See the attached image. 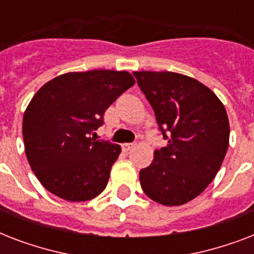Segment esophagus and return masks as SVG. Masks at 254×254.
I'll return each instance as SVG.
<instances>
[{
    "label": "esophagus",
    "instance_id": "esophagus-1",
    "mask_svg": "<svg viewBox=\"0 0 254 254\" xmlns=\"http://www.w3.org/2000/svg\"><path fill=\"white\" fill-rule=\"evenodd\" d=\"M133 147H134V143H123V150L127 151V153L129 150H131Z\"/></svg>",
    "mask_w": 254,
    "mask_h": 254
}]
</instances>
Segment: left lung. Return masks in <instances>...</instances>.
<instances>
[{
    "label": "left lung",
    "mask_w": 254,
    "mask_h": 254,
    "mask_svg": "<svg viewBox=\"0 0 254 254\" xmlns=\"http://www.w3.org/2000/svg\"><path fill=\"white\" fill-rule=\"evenodd\" d=\"M133 75L169 141L139 171L141 187L159 204H185L207 189L224 161L229 143L225 108L208 87L182 73Z\"/></svg>",
    "instance_id": "left-lung-1"
}]
</instances>
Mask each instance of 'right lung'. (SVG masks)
<instances>
[{
    "instance_id": "1",
    "label": "right lung",
    "mask_w": 254,
    "mask_h": 254,
    "mask_svg": "<svg viewBox=\"0 0 254 254\" xmlns=\"http://www.w3.org/2000/svg\"><path fill=\"white\" fill-rule=\"evenodd\" d=\"M134 83L127 71L93 69L61 75L34 95L22 134L30 167L47 191L68 201L103 192L121 147L91 134L104 124L109 105Z\"/></svg>"
}]
</instances>
